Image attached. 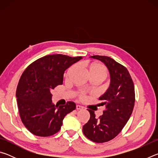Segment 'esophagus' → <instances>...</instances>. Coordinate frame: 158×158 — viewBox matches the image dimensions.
<instances>
[{
  "instance_id": "34e87169",
  "label": "esophagus",
  "mask_w": 158,
  "mask_h": 158,
  "mask_svg": "<svg viewBox=\"0 0 158 158\" xmlns=\"http://www.w3.org/2000/svg\"><path fill=\"white\" fill-rule=\"evenodd\" d=\"M83 109V106H80V105H77L76 106V109L77 110H80V109Z\"/></svg>"
}]
</instances>
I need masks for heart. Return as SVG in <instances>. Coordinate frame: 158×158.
<instances>
[{"mask_svg": "<svg viewBox=\"0 0 158 158\" xmlns=\"http://www.w3.org/2000/svg\"><path fill=\"white\" fill-rule=\"evenodd\" d=\"M76 68H77L76 65L70 67L68 70V72H67L66 76L67 77L70 76L71 74L75 71ZM89 73L91 76H94V75L102 76L105 78V77L106 75V69L105 67V65H103L102 64L94 63L90 65ZM77 94H78V97L80 100H84V99H85L87 97L86 93H85V92L83 91V90H80Z\"/></svg>", "mask_w": 158, "mask_h": 158, "instance_id": "obj_1", "label": "heart"}]
</instances>
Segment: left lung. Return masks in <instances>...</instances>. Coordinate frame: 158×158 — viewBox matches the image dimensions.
Returning a JSON list of instances; mask_svg holds the SVG:
<instances>
[{"label": "left lung", "instance_id": "obj_1", "mask_svg": "<svg viewBox=\"0 0 158 158\" xmlns=\"http://www.w3.org/2000/svg\"><path fill=\"white\" fill-rule=\"evenodd\" d=\"M105 64L110 73L109 89L99 98L105 105L103 114L97 118L90 112V119L83 126V132L90 141L104 143L113 139L121 132L132 113L135 102L134 83L127 68L113 58L105 56H93Z\"/></svg>", "mask_w": 158, "mask_h": 158}]
</instances>
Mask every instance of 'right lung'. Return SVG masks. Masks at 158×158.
<instances>
[{"mask_svg": "<svg viewBox=\"0 0 158 158\" xmlns=\"http://www.w3.org/2000/svg\"><path fill=\"white\" fill-rule=\"evenodd\" d=\"M81 56H45L27 67L19 81L16 97L21 121L39 137H49L60 130L67 114L76 109L73 102L65 105L52 103L51 90L63 84V74Z\"/></svg>", "mask_w": 158, "mask_h": 158, "instance_id": "add662e5", "label": "right lung"}]
</instances>
